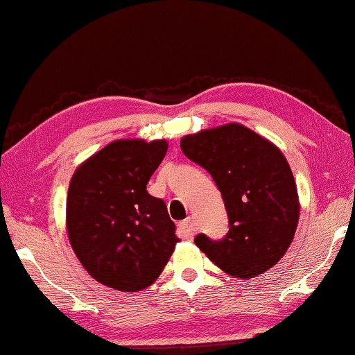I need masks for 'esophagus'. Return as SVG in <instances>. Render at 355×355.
Wrapping results in <instances>:
<instances>
[{"label":"esophagus","mask_w":355,"mask_h":355,"mask_svg":"<svg viewBox=\"0 0 355 355\" xmlns=\"http://www.w3.org/2000/svg\"><path fill=\"white\" fill-rule=\"evenodd\" d=\"M177 234L182 237V239H191L193 234H194L191 218H187V220L180 221L178 226H177Z\"/></svg>","instance_id":"obj_1"}]
</instances>
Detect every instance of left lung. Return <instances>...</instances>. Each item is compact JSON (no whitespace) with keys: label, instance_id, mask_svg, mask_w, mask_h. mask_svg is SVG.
<instances>
[{"label":"left lung","instance_id":"obj_1","mask_svg":"<svg viewBox=\"0 0 355 355\" xmlns=\"http://www.w3.org/2000/svg\"><path fill=\"white\" fill-rule=\"evenodd\" d=\"M180 146L214 178L230 220L223 239L198 234L194 244L231 276L272 268L292 244L300 216L292 168L279 148L236 123L183 137Z\"/></svg>","mask_w":355,"mask_h":355}]
</instances>
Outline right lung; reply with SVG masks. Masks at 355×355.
<instances>
[{
  "instance_id": "right-lung-1",
  "label": "right lung",
  "mask_w": 355,
  "mask_h": 355,
  "mask_svg": "<svg viewBox=\"0 0 355 355\" xmlns=\"http://www.w3.org/2000/svg\"><path fill=\"white\" fill-rule=\"evenodd\" d=\"M166 153V140H116L71 178L68 239L84 269L110 288L150 287L180 241L166 202L146 191Z\"/></svg>"
}]
</instances>
